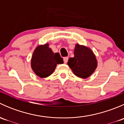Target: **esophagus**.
Returning a JSON list of instances; mask_svg holds the SVG:
<instances>
[{
    "label": "esophagus",
    "mask_w": 124,
    "mask_h": 124,
    "mask_svg": "<svg viewBox=\"0 0 124 124\" xmlns=\"http://www.w3.org/2000/svg\"><path fill=\"white\" fill-rule=\"evenodd\" d=\"M68 57H63V62H64L65 63H67V62H68Z\"/></svg>",
    "instance_id": "1"
}]
</instances>
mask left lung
<instances>
[{"mask_svg": "<svg viewBox=\"0 0 124 124\" xmlns=\"http://www.w3.org/2000/svg\"><path fill=\"white\" fill-rule=\"evenodd\" d=\"M74 54V57H70L67 63L74 74L82 78L91 76L97 67V59L93 52L86 46L77 44Z\"/></svg>", "mask_w": 124, "mask_h": 124, "instance_id": "left-lung-1", "label": "left lung"}]
</instances>
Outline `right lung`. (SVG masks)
Segmentation results:
<instances>
[{
    "mask_svg": "<svg viewBox=\"0 0 124 124\" xmlns=\"http://www.w3.org/2000/svg\"><path fill=\"white\" fill-rule=\"evenodd\" d=\"M63 63L59 53H53L48 44H46L35 48L31 59V67L38 77L45 78L54 72L57 64Z\"/></svg>",
    "mask_w": 124,
    "mask_h": 124,
    "instance_id": "obj_1",
    "label": "right lung"
}]
</instances>
